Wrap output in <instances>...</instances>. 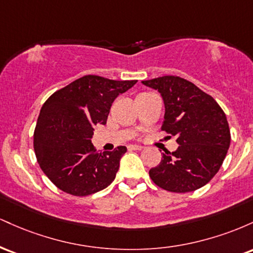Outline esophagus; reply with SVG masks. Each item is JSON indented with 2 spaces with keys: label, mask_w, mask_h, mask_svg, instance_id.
<instances>
[{
  "label": "esophagus",
  "mask_w": 253,
  "mask_h": 253,
  "mask_svg": "<svg viewBox=\"0 0 253 253\" xmlns=\"http://www.w3.org/2000/svg\"><path fill=\"white\" fill-rule=\"evenodd\" d=\"M143 149H144V146H141V145H129L128 146L129 151H140Z\"/></svg>",
  "instance_id": "esophagus-1"
}]
</instances>
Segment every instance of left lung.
<instances>
[{
    "label": "left lung",
    "instance_id": "obj_1",
    "mask_svg": "<svg viewBox=\"0 0 253 253\" xmlns=\"http://www.w3.org/2000/svg\"><path fill=\"white\" fill-rule=\"evenodd\" d=\"M158 90L165 106L162 130L176 136L178 149L165 151L150 177L162 189L189 193L207 184L222 165L231 143L226 114L211 95L177 76L143 81Z\"/></svg>",
    "mask_w": 253,
    "mask_h": 253
}]
</instances>
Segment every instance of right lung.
Segmentation results:
<instances>
[{
    "label": "right lung",
    "instance_id": "add662e5",
    "mask_svg": "<svg viewBox=\"0 0 253 253\" xmlns=\"http://www.w3.org/2000/svg\"><path fill=\"white\" fill-rule=\"evenodd\" d=\"M136 81L86 75L51 95L34 129V152L50 181L74 196H88L114 181L126 146L97 152L95 125H106L112 103Z\"/></svg>",
    "mask_w": 253,
    "mask_h": 253
}]
</instances>
